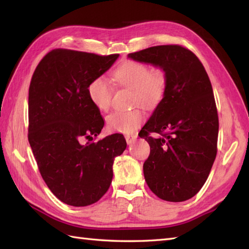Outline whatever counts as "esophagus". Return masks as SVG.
<instances>
[{
    "instance_id": "esophagus-1",
    "label": "esophagus",
    "mask_w": 249,
    "mask_h": 249,
    "mask_svg": "<svg viewBox=\"0 0 249 249\" xmlns=\"http://www.w3.org/2000/svg\"><path fill=\"white\" fill-rule=\"evenodd\" d=\"M125 139H126V142H127L128 144H131L134 143V142L137 140V135H126L125 136Z\"/></svg>"
}]
</instances>
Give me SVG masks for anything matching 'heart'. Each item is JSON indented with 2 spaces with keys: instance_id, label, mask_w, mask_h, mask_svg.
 <instances>
[{
  "instance_id": "b5f03b06",
  "label": "heart",
  "mask_w": 249,
  "mask_h": 249,
  "mask_svg": "<svg viewBox=\"0 0 249 249\" xmlns=\"http://www.w3.org/2000/svg\"><path fill=\"white\" fill-rule=\"evenodd\" d=\"M113 77L120 87L134 91L133 104H139L144 108H154L166 94L167 76L160 67L152 68L144 63L126 61L113 72ZM88 94L92 104L100 111L110 108L113 96V88L104 76L96 77L88 87ZM144 112L140 108L129 111H114L107 116V127L114 133L130 134L144 121Z\"/></svg>"
}]
</instances>
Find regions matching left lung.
Instances as JSON below:
<instances>
[{
  "label": "left lung",
  "instance_id": "left-lung-1",
  "mask_svg": "<svg viewBox=\"0 0 249 249\" xmlns=\"http://www.w3.org/2000/svg\"><path fill=\"white\" fill-rule=\"evenodd\" d=\"M128 57L160 67L167 76L165 96L139 134L151 147L143 163L147 186L162 200H188L204 185L217 154L210 78L197 55L179 45L150 47Z\"/></svg>",
  "mask_w": 249,
  "mask_h": 249
}]
</instances>
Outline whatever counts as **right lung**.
<instances>
[{"instance_id": "1", "label": "right lung", "mask_w": 249, "mask_h": 249, "mask_svg": "<svg viewBox=\"0 0 249 249\" xmlns=\"http://www.w3.org/2000/svg\"><path fill=\"white\" fill-rule=\"evenodd\" d=\"M118 57L54 49L32 77L29 142L47 186L68 205L93 204L107 193L114 158L127 145L121 134L89 142L102 131L105 121L89 99L88 87Z\"/></svg>"}]
</instances>
